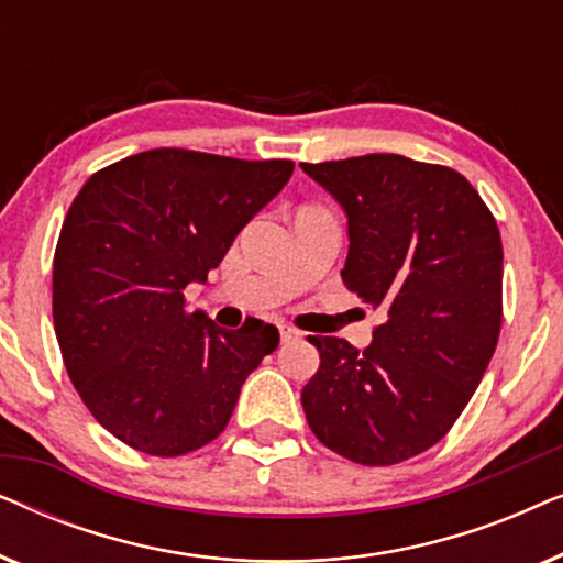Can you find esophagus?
Returning <instances> with one entry per match:
<instances>
[{"mask_svg":"<svg viewBox=\"0 0 563 563\" xmlns=\"http://www.w3.org/2000/svg\"><path fill=\"white\" fill-rule=\"evenodd\" d=\"M279 335H282V343H289V341H297V338H302V333H299V330L291 328V325H282Z\"/></svg>","mask_w":563,"mask_h":563,"instance_id":"1","label":"esophagus"}]
</instances>
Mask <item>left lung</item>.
Masks as SVG:
<instances>
[{
  "label": "left lung",
  "mask_w": 563,
  "mask_h": 563,
  "mask_svg": "<svg viewBox=\"0 0 563 563\" xmlns=\"http://www.w3.org/2000/svg\"><path fill=\"white\" fill-rule=\"evenodd\" d=\"M299 166L349 218L343 284L387 312L361 353L310 338L320 368L302 389L307 422L356 464H399L449 433L497 349V222L445 166L397 153Z\"/></svg>",
  "instance_id": "8db88e82"
}]
</instances>
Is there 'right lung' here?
I'll return each mask as SVG.
<instances>
[{
    "instance_id": "obj_1",
    "label": "right lung",
    "mask_w": 563,
    "mask_h": 563,
    "mask_svg": "<svg viewBox=\"0 0 563 563\" xmlns=\"http://www.w3.org/2000/svg\"><path fill=\"white\" fill-rule=\"evenodd\" d=\"M291 172V161L156 148L97 172L68 207L53 325L84 405L122 443L151 456L202 449L279 345L264 320L225 330L187 312L184 289L207 282Z\"/></svg>"
}]
</instances>
